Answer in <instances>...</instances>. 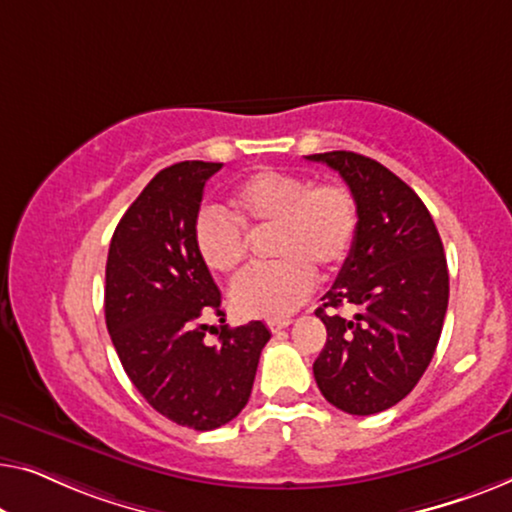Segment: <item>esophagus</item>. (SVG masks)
Masks as SVG:
<instances>
[{"label": "esophagus", "mask_w": 512, "mask_h": 512, "mask_svg": "<svg viewBox=\"0 0 512 512\" xmlns=\"http://www.w3.org/2000/svg\"><path fill=\"white\" fill-rule=\"evenodd\" d=\"M292 320L290 318H276V320H266V327H269L271 331H280L285 327H290Z\"/></svg>", "instance_id": "1"}]
</instances>
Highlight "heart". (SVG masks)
I'll return each mask as SVG.
<instances>
[{
	"label": "heart",
	"instance_id": "1",
	"mask_svg": "<svg viewBox=\"0 0 512 512\" xmlns=\"http://www.w3.org/2000/svg\"><path fill=\"white\" fill-rule=\"evenodd\" d=\"M229 214L204 208L192 222L194 250L211 273L229 276L243 264L250 234L269 232L276 262L236 278L229 301L241 318H285L315 287V271H341L355 248L359 208L343 183H311L285 171H257L232 197Z\"/></svg>",
	"mask_w": 512,
	"mask_h": 512
}]
</instances>
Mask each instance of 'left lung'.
<instances>
[{
	"instance_id": "1",
	"label": "left lung",
	"mask_w": 512,
	"mask_h": 512,
	"mask_svg": "<svg viewBox=\"0 0 512 512\" xmlns=\"http://www.w3.org/2000/svg\"><path fill=\"white\" fill-rule=\"evenodd\" d=\"M306 160L338 171L359 208L355 248L315 311L327 327L315 383L343 413L373 415L408 397L434 357L448 262L427 206L390 169L350 150ZM343 305L356 308L355 319L335 313Z\"/></svg>"
}]
</instances>
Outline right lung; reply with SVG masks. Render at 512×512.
<instances>
[{"label":"right lung","instance_id":"1","mask_svg":"<svg viewBox=\"0 0 512 512\" xmlns=\"http://www.w3.org/2000/svg\"><path fill=\"white\" fill-rule=\"evenodd\" d=\"M220 169L199 160L162 169L120 218L106 259V327L122 369L157 413L197 431L241 413L271 338L253 320L206 343L204 318L222 315V297L194 250L192 222Z\"/></svg>","mask_w":512,"mask_h":512}]
</instances>
